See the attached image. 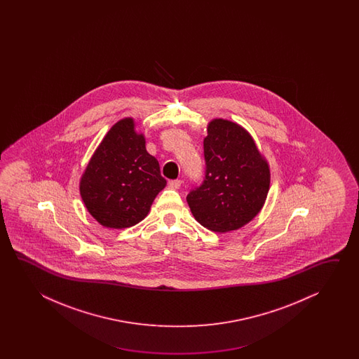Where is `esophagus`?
I'll return each instance as SVG.
<instances>
[{"label":"esophagus","instance_id":"34e87169","mask_svg":"<svg viewBox=\"0 0 359 359\" xmlns=\"http://www.w3.org/2000/svg\"><path fill=\"white\" fill-rule=\"evenodd\" d=\"M181 183H182L181 180H172V181H169L168 186L172 190H178L181 187Z\"/></svg>","mask_w":359,"mask_h":359}]
</instances>
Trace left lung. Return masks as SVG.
I'll return each instance as SVG.
<instances>
[{
    "label": "left lung",
    "instance_id": "1",
    "mask_svg": "<svg viewBox=\"0 0 359 359\" xmlns=\"http://www.w3.org/2000/svg\"><path fill=\"white\" fill-rule=\"evenodd\" d=\"M204 156V181L186 198L191 213L214 232L241 229L259 213L267 198V161L248 130L221 118L208 124Z\"/></svg>",
    "mask_w": 359,
    "mask_h": 359
}]
</instances>
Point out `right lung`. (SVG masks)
<instances>
[{
    "mask_svg": "<svg viewBox=\"0 0 359 359\" xmlns=\"http://www.w3.org/2000/svg\"><path fill=\"white\" fill-rule=\"evenodd\" d=\"M145 144V136L135 130V121L124 118L110 128L88 161L79 191L88 213L104 227L137 224L167 184Z\"/></svg>",
    "mask_w": 359,
    "mask_h": 359,
    "instance_id": "obj_1",
    "label": "right lung"
}]
</instances>
